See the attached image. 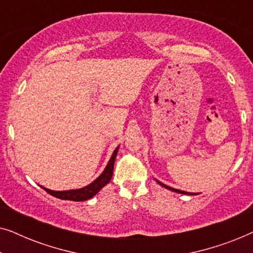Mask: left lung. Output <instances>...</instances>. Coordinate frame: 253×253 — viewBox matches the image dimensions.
I'll return each instance as SVG.
<instances>
[{
    "instance_id": "left-lung-1",
    "label": "left lung",
    "mask_w": 253,
    "mask_h": 253,
    "mask_svg": "<svg viewBox=\"0 0 253 253\" xmlns=\"http://www.w3.org/2000/svg\"><path fill=\"white\" fill-rule=\"evenodd\" d=\"M158 183L160 185H162V186H165L166 189H169V190H171V191H174V192H178V193H183V195H193V193H189V192H185V191H181V190H177V189H174V188H170V186H167V185H165L164 183H161V182H159L158 181Z\"/></svg>"
}]
</instances>
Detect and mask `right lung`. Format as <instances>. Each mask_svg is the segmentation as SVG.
<instances>
[{
    "instance_id": "1",
    "label": "right lung",
    "mask_w": 253,
    "mask_h": 253,
    "mask_svg": "<svg viewBox=\"0 0 253 253\" xmlns=\"http://www.w3.org/2000/svg\"><path fill=\"white\" fill-rule=\"evenodd\" d=\"M117 151H119V147L114 151V153L110 158V160L107 165V167L101 175L99 176L98 178L95 179L94 182L91 183V184L85 186V188L78 189V190H69V191H51V190L44 189L46 191L49 193V195L56 197V198L63 199V200H74V202H84V200H87L92 198L93 196H95L100 190H101L103 186H105L107 183H108L110 179H112L113 176V170H114V162H115Z\"/></svg>"
}]
</instances>
